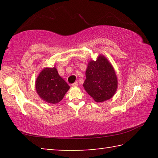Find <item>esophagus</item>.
<instances>
[{
	"mask_svg": "<svg viewBox=\"0 0 158 158\" xmlns=\"http://www.w3.org/2000/svg\"><path fill=\"white\" fill-rule=\"evenodd\" d=\"M72 85H73V86H74V87H75V86H77V85H78V82L77 81H76V82H74V84H72Z\"/></svg>",
	"mask_w": 158,
	"mask_h": 158,
	"instance_id": "1",
	"label": "esophagus"
}]
</instances>
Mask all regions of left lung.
I'll list each match as a JSON object with an SVG mask.
<instances>
[{
	"label": "left lung",
	"instance_id": "1",
	"mask_svg": "<svg viewBox=\"0 0 158 158\" xmlns=\"http://www.w3.org/2000/svg\"><path fill=\"white\" fill-rule=\"evenodd\" d=\"M83 85L96 102H102L111 99L118 89V78L113 65L102 54L96 60H90L85 70Z\"/></svg>",
	"mask_w": 158,
	"mask_h": 158
}]
</instances>
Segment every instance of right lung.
I'll return each instance as SVG.
<instances>
[{"mask_svg":"<svg viewBox=\"0 0 158 158\" xmlns=\"http://www.w3.org/2000/svg\"><path fill=\"white\" fill-rule=\"evenodd\" d=\"M35 85L40 98L53 105L62 100L69 89V85L58 74L56 67L42 69L37 77Z\"/></svg>","mask_w":158,"mask_h":158,"instance_id":"1","label":"right lung"}]
</instances>
